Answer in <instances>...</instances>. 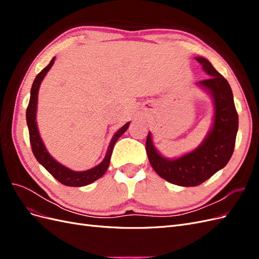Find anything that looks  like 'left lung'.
<instances>
[{
	"instance_id": "left-lung-1",
	"label": "left lung",
	"mask_w": 259,
	"mask_h": 259,
	"mask_svg": "<svg viewBox=\"0 0 259 259\" xmlns=\"http://www.w3.org/2000/svg\"><path fill=\"white\" fill-rule=\"evenodd\" d=\"M204 72L210 76L197 83L211 98L214 107L213 124L202 143L178 158L162 155L153 145L149 132L146 150L149 162L160 177L182 187L199 186L224 168L233 153L239 126L230 85L204 57H195Z\"/></svg>"
}]
</instances>
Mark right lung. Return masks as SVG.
Segmentation results:
<instances>
[{
    "label": "right lung",
    "mask_w": 259,
    "mask_h": 259,
    "mask_svg": "<svg viewBox=\"0 0 259 259\" xmlns=\"http://www.w3.org/2000/svg\"><path fill=\"white\" fill-rule=\"evenodd\" d=\"M55 58L56 57H54L51 60L50 64L36 75V77L33 81L32 88H31L30 101H29V105L27 108V112H26L27 125L29 128V136H30V144H31V147H32V152L35 156V159L37 160V162L40 163L42 166H44V168L48 170L54 178H56L59 183H61L65 186H69V187L88 186V185L95 182V180L99 179L100 177L104 176L106 170L109 167V164H110V159H111V154L113 151L114 145L117 142V139H119L124 134V133L127 131L131 122H127L126 124L123 125L120 130H117L114 133L112 138H111V142H110V144H109L108 150L106 152L104 160L101 161L95 167L90 168L88 170L76 171V170L70 169L69 167H67L65 165H62L61 163L55 160L50 154V152L48 151V149H46V147L43 143V140L40 136V132H38L37 123H36L38 89H40V85L45 77V75L48 74V72L53 67Z\"/></svg>",
    "instance_id": "add662e5"
}]
</instances>
